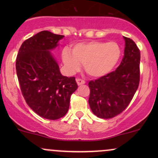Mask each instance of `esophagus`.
<instances>
[{
    "label": "esophagus",
    "mask_w": 158,
    "mask_h": 158,
    "mask_svg": "<svg viewBox=\"0 0 158 158\" xmlns=\"http://www.w3.org/2000/svg\"><path fill=\"white\" fill-rule=\"evenodd\" d=\"M76 81H77V83L78 85H84L85 83V81L84 80H82V79H76Z\"/></svg>",
    "instance_id": "obj_1"
}]
</instances>
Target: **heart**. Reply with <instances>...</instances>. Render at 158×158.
<instances>
[{
  "instance_id": "obj_1",
  "label": "heart",
  "mask_w": 158,
  "mask_h": 158,
  "mask_svg": "<svg viewBox=\"0 0 158 158\" xmlns=\"http://www.w3.org/2000/svg\"><path fill=\"white\" fill-rule=\"evenodd\" d=\"M122 50L117 43L89 41L74 44L69 51L64 49L61 58L67 70L73 73L84 65L90 77L99 78L110 73L118 64Z\"/></svg>"
}]
</instances>
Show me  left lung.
<instances>
[{
	"label": "left lung",
	"mask_w": 158,
	"mask_h": 158,
	"mask_svg": "<svg viewBox=\"0 0 158 158\" xmlns=\"http://www.w3.org/2000/svg\"><path fill=\"white\" fill-rule=\"evenodd\" d=\"M124 57L115 71L88 83L92 112L102 119L118 115L131 102L139 82L140 52L135 41L124 37Z\"/></svg>",
	"instance_id": "8db88e82"
}]
</instances>
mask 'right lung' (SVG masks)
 <instances>
[{
  "label": "right lung",
  "instance_id": "1",
  "mask_svg": "<svg viewBox=\"0 0 158 158\" xmlns=\"http://www.w3.org/2000/svg\"><path fill=\"white\" fill-rule=\"evenodd\" d=\"M64 35L44 30L21 44L16 73L26 102L38 115L48 119L64 117L71 94L77 89L75 77L61 75L51 50Z\"/></svg>",
  "mask_w": 158,
  "mask_h": 158
}]
</instances>
